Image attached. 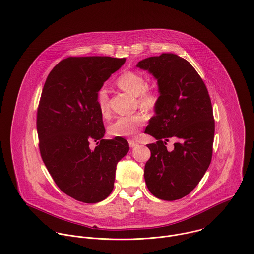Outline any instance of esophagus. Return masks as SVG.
<instances>
[{
    "instance_id": "esophagus-1",
    "label": "esophagus",
    "mask_w": 254,
    "mask_h": 254,
    "mask_svg": "<svg viewBox=\"0 0 254 254\" xmlns=\"http://www.w3.org/2000/svg\"><path fill=\"white\" fill-rule=\"evenodd\" d=\"M128 144H129V146H130V147H134V146H136L138 143H137L135 140L129 139V140H128Z\"/></svg>"
}]
</instances>
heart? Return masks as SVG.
I'll use <instances>...</instances> for the list:
<instances>
[{"mask_svg": "<svg viewBox=\"0 0 254 254\" xmlns=\"http://www.w3.org/2000/svg\"><path fill=\"white\" fill-rule=\"evenodd\" d=\"M118 87L126 93L137 97L139 106L145 110H152L158 103L159 95L153 89H145L146 81L144 77L134 71H127L117 79ZM97 103L103 116L110 112L109 96L106 88H101L97 93ZM146 116L143 113L119 117L109 127V132L113 136H133L140 127L144 125Z\"/></svg>", "mask_w": 254, "mask_h": 254, "instance_id": "obj_1", "label": "heart"}]
</instances>
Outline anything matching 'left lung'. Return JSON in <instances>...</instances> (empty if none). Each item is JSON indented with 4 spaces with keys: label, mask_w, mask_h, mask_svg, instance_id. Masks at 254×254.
<instances>
[{
    "label": "left lung",
    "mask_w": 254,
    "mask_h": 254,
    "mask_svg": "<svg viewBox=\"0 0 254 254\" xmlns=\"http://www.w3.org/2000/svg\"><path fill=\"white\" fill-rule=\"evenodd\" d=\"M136 67L153 75L159 92L145 129L157 140L147 144L151 156L145 183L156 198L175 201L191 193L210 166L215 134L211 99L195 68L176 54L148 57ZM170 137L177 139L173 151L166 147Z\"/></svg>",
    "instance_id": "1"
}]
</instances>
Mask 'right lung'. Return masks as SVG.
I'll use <instances>...</instances> for the list:
<instances>
[{"mask_svg":"<svg viewBox=\"0 0 254 254\" xmlns=\"http://www.w3.org/2000/svg\"><path fill=\"white\" fill-rule=\"evenodd\" d=\"M126 58L68 57L49 73L37 110L41 158L59 189L71 198L94 204L113 191L118 162L128 142L103 139L105 127L97 93ZM99 144L94 150L88 145Z\"/></svg>","mask_w":254,"mask_h":254,"instance_id":"1","label":"right lung"}]
</instances>
